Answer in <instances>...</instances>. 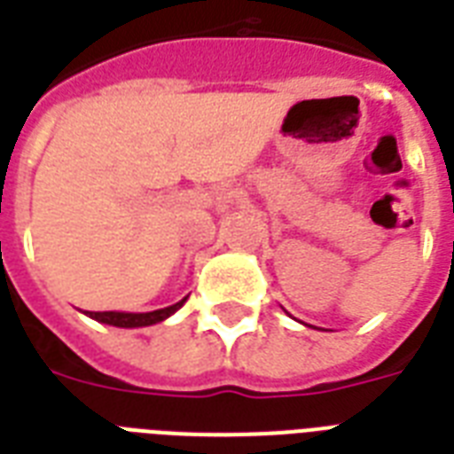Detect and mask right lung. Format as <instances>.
<instances>
[{"label": "right lung", "instance_id": "add662e5", "mask_svg": "<svg viewBox=\"0 0 454 454\" xmlns=\"http://www.w3.org/2000/svg\"><path fill=\"white\" fill-rule=\"evenodd\" d=\"M185 299L176 301L174 306H167V309L151 310V313H120V310H103V313H94V310H87V316L98 320V323L115 325V327H148V325L162 323V320H167L171 313H176V310L185 303Z\"/></svg>", "mask_w": 454, "mask_h": 454}]
</instances>
